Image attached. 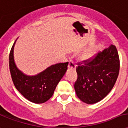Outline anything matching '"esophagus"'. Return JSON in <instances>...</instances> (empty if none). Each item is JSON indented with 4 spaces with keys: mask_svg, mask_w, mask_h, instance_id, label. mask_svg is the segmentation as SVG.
Here are the masks:
<instances>
[{
    "mask_svg": "<svg viewBox=\"0 0 128 128\" xmlns=\"http://www.w3.org/2000/svg\"><path fill=\"white\" fill-rule=\"evenodd\" d=\"M68 68L72 69V70H75V68H76V65H75V64H74V62L73 61H70L69 62Z\"/></svg>",
    "mask_w": 128,
    "mask_h": 128,
    "instance_id": "34e87169",
    "label": "esophagus"
}]
</instances>
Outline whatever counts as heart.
<instances>
[{"label": "heart", "instance_id": "heart-1", "mask_svg": "<svg viewBox=\"0 0 128 128\" xmlns=\"http://www.w3.org/2000/svg\"><path fill=\"white\" fill-rule=\"evenodd\" d=\"M94 50H90V52H87L86 54H84L83 55H82V56L81 57V59L82 61H87V60H90L94 56Z\"/></svg>", "mask_w": 128, "mask_h": 128}]
</instances>
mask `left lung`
<instances>
[{
	"label": "left lung",
	"mask_w": 128,
	"mask_h": 128,
	"mask_svg": "<svg viewBox=\"0 0 128 128\" xmlns=\"http://www.w3.org/2000/svg\"><path fill=\"white\" fill-rule=\"evenodd\" d=\"M119 72L118 52L111 45L91 62L76 68L77 80L74 87L77 97L88 104L102 100L113 88Z\"/></svg>",
	"instance_id": "8db88e82"
}]
</instances>
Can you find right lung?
I'll use <instances>...</instances> for the list:
<instances>
[{"label": "right lung", "instance_id": "obj_1", "mask_svg": "<svg viewBox=\"0 0 128 128\" xmlns=\"http://www.w3.org/2000/svg\"><path fill=\"white\" fill-rule=\"evenodd\" d=\"M16 40L9 54V69L14 86L30 102L36 104L45 102L52 98L57 85L66 73L68 62L52 65L35 75L26 74L17 67L14 60Z\"/></svg>", "mask_w": 128, "mask_h": 128}]
</instances>
